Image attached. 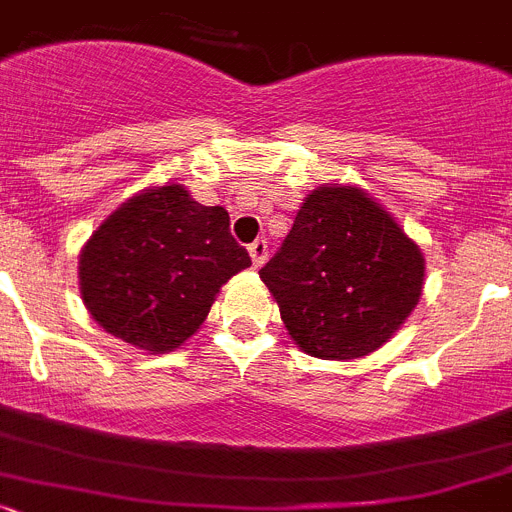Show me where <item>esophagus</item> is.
Wrapping results in <instances>:
<instances>
[{
	"label": "esophagus",
	"mask_w": 512,
	"mask_h": 512,
	"mask_svg": "<svg viewBox=\"0 0 512 512\" xmlns=\"http://www.w3.org/2000/svg\"><path fill=\"white\" fill-rule=\"evenodd\" d=\"M247 250H250V257H252V262H255V268L265 265V260H268V242H265V239H255V242H252Z\"/></svg>",
	"instance_id": "esophagus-1"
}]
</instances>
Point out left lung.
<instances>
[{
  "label": "left lung",
  "instance_id": "8db88e82",
  "mask_svg": "<svg viewBox=\"0 0 512 512\" xmlns=\"http://www.w3.org/2000/svg\"><path fill=\"white\" fill-rule=\"evenodd\" d=\"M260 278L304 353L353 361L381 348L410 317L425 260L371 195L322 185L301 203Z\"/></svg>",
  "mask_w": 512,
  "mask_h": 512
}]
</instances>
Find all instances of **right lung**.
<instances>
[{"instance_id":"add662e5","label":"right lung","mask_w":512,"mask_h":512,"mask_svg":"<svg viewBox=\"0 0 512 512\" xmlns=\"http://www.w3.org/2000/svg\"><path fill=\"white\" fill-rule=\"evenodd\" d=\"M250 265L226 208L201 206L172 182L133 195L97 226L79 255V293L105 332L151 355L170 353Z\"/></svg>"}]
</instances>
